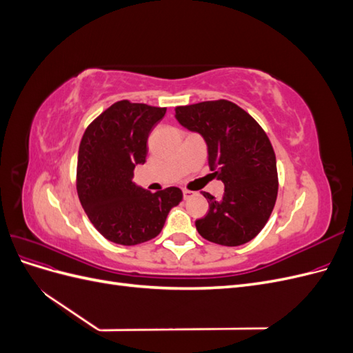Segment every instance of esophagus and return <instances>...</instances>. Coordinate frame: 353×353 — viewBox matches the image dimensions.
<instances>
[{"label":"esophagus","mask_w":353,"mask_h":353,"mask_svg":"<svg viewBox=\"0 0 353 353\" xmlns=\"http://www.w3.org/2000/svg\"><path fill=\"white\" fill-rule=\"evenodd\" d=\"M183 196H184V200H188V199H191V197L194 196V193H193V191H190V190H184L183 191Z\"/></svg>","instance_id":"1"}]
</instances>
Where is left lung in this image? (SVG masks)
I'll return each instance as SVG.
<instances>
[{"label": "left lung", "mask_w": 353, "mask_h": 353, "mask_svg": "<svg viewBox=\"0 0 353 353\" xmlns=\"http://www.w3.org/2000/svg\"><path fill=\"white\" fill-rule=\"evenodd\" d=\"M175 117L185 130L201 135L210 170L225 187L219 200L203 193L209 212L196 221L199 234L228 248L250 241L265 227L279 193L268 137L249 113L227 100L181 105Z\"/></svg>", "instance_id": "8db88e82"}]
</instances>
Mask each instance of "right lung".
Segmentation results:
<instances>
[{"instance_id":"1","label":"right lung","mask_w":353,"mask_h":353,"mask_svg":"<svg viewBox=\"0 0 353 353\" xmlns=\"http://www.w3.org/2000/svg\"><path fill=\"white\" fill-rule=\"evenodd\" d=\"M166 109L117 101L85 131L79 145L77 190L81 205L103 237L135 245L159 236L168 213L183 200L178 187L150 193L132 183L144 165L147 140Z\"/></svg>"}]
</instances>
